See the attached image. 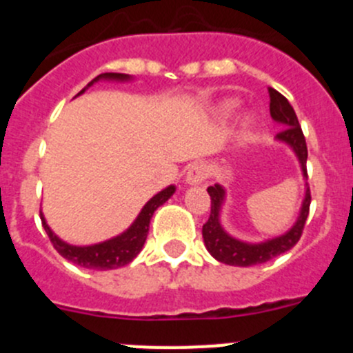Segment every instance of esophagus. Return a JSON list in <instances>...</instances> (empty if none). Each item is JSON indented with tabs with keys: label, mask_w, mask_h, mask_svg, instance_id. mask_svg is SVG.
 <instances>
[{
	"label": "esophagus",
	"mask_w": 353,
	"mask_h": 353,
	"mask_svg": "<svg viewBox=\"0 0 353 353\" xmlns=\"http://www.w3.org/2000/svg\"><path fill=\"white\" fill-rule=\"evenodd\" d=\"M208 177V169L203 163H193L186 174L188 184H201Z\"/></svg>",
	"instance_id": "esophagus-1"
}]
</instances>
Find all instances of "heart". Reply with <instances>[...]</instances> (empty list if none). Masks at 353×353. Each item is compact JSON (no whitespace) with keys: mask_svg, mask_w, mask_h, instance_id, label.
I'll use <instances>...</instances> for the list:
<instances>
[{"mask_svg":"<svg viewBox=\"0 0 353 353\" xmlns=\"http://www.w3.org/2000/svg\"><path fill=\"white\" fill-rule=\"evenodd\" d=\"M223 110H225V112H232V110H234V104H232V102H229V104L223 105Z\"/></svg>","mask_w":353,"mask_h":353,"instance_id":"heart-1","label":"heart"}]
</instances>
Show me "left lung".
Instances as JSON below:
<instances>
[{
    "label": "left lung",
    "instance_id": "1",
    "mask_svg": "<svg viewBox=\"0 0 353 353\" xmlns=\"http://www.w3.org/2000/svg\"><path fill=\"white\" fill-rule=\"evenodd\" d=\"M268 94L270 114H272L273 119L283 124V130L276 133V138L285 141V143L294 148L299 160H301L302 172L307 177V167H305V162H307V145H305V138L304 133H302L301 124H299L297 114H295L290 102L280 92H276L275 88H268ZM208 194L212 198V210H210L208 220L203 225V241H205L206 249H208L213 258L219 259L220 263L232 266L261 265V263L270 261V259L276 258V256L283 254L288 249L294 248L299 243V239H301L302 232H304L305 220H307L309 215V206H311V190L307 188L305 190L304 203H302L301 216H299L295 225L288 230L285 236L276 237V239H272L263 244H245L230 237L220 227L219 212L223 199L222 186H219V184L210 186Z\"/></svg>",
    "mask_w": 353,
    "mask_h": 353
}]
</instances>
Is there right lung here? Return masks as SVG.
Returning <instances> with one entry per match:
<instances>
[{
  "instance_id": "right-lung-1",
  "label": "right lung",
  "mask_w": 353,
  "mask_h": 353,
  "mask_svg": "<svg viewBox=\"0 0 353 353\" xmlns=\"http://www.w3.org/2000/svg\"><path fill=\"white\" fill-rule=\"evenodd\" d=\"M101 78L128 80L130 77L123 73H102L99 74L97 78H94V81L101 80ZM94 81H90L88 85H92ZM80 94H83V90H81ZM174 191H176V188L169 186L167 190L155 194V196L143 206V210H141V213L138 215V219L134 220L133 225H131L124 234H121V236L114 237V239L110 241H105V243L88 245V248H77V245H70L63 243L61 239H58V237L51 232V229L48 227V223H46L44 216H42L41 213L42 227H44L46 234H48L49 241L54 245L56 251H58L63 258H66L68 261L90 270L119 268V266L128 265V263H131L137 258V254L141 251L145 241H147L148 227H150V219L154 216V212L160 205H163L167 199L172 196Z\"/></svg>"
}]
</instances>
